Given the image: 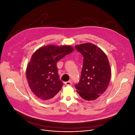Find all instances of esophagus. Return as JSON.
Segmentation results:
<instances>
[{"label":"esophagus","instance_id":"1","mask_svg":"<svg viewBox=\"0 0 135 135\" xmlns=\"http://www.w3.org/2000/svg\"><path fill=\"white\" fill-rule=\"evenodd\" d=\"M65 85H66V86H71L72 85V82L70 81H68L67 82H65Z\"/></svg>","mask_w":135,"mask_h":135}]
</instances>
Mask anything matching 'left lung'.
I'll return each mask as SVG.
<instances>
[{"mask_svg":"<svg viewBox=\"0 0 135 135\" xmlns=\"http://www.w3.org/2000/svg\"><path fill=\"white\" fill-rule=\"evenodd\" d=\"M84 57L80 79L75 85L76 92L84 100L94 101L107 89L111 78L108 57L102 50L92 43L75 45Z\"/></svg>","mask_w":135,"mask_h":135,"instance_id":"obj_1","label":"left lung"}]
</instances>
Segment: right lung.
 Segmentation results:
<instances>
[{
    "mask_svg": "<svg viewBox=\"0 0 135 135\" xmlns=\"http://www.w3.org/2000/svg\"><path fill=\"white\" fill-rule=\"evenodd\" d=\"M70 45H49L37 49L26 69V78L33 93L42 101L52 100L61 90L63 83L58 74L57 63L72 52Z\"/></svg>",
    "mask_w": 135,
    "mask_h": 135,
    "instance_id": "add662e5",
    "label": "right lung"
}]
</instances>
